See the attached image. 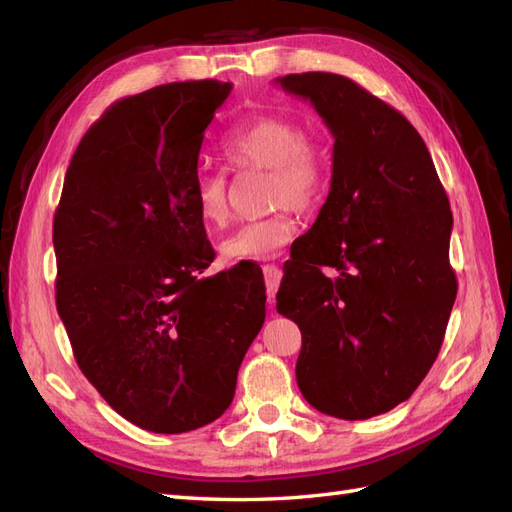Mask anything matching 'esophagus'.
<instances>
[{"label": "esophagus", "instance_id": "1", "mask_svg": "<svg viewBox=\"0 0 512 512\" xmlns=\"http://www.w3.org/2000/svg\"><path fill=\"white\" fill-rule=\"evenodd\" d=\"M265 271V284H267V297H269V307H273V299L275 292L280 288V280H282V269L277 265H265L262 267Z\"/></svg>", "mask_w": 512, "mask_h": 512}]
</instances>
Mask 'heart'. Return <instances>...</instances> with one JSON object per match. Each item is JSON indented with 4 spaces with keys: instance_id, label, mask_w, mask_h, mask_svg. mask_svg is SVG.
<instances>
[{
    "instance_id": "obj_1",
    "label": "heart",
    "mask_w": 512,
    "mask_h": 512,
    "mask_svg": "<svg viewBox=\"0 0 512 512\" xmlns=\"http://www.w3.org/2000/svg\"><path fill=\"white\" fill-rule=\"evenodd\" d=\"M224 158L235 168H269V190L280 211L245 222L220 241L226 260H262L277 254L297 232L292 207L314 205L324 190L327 158L297 123L280 115H258L230 130L222 141ZM194 205L200 220L224 226L230 215L228 181L222 170H200L194 181Z\"/></svg>"
}]
</instances>
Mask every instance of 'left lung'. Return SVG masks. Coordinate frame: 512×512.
Here are the masks:
<instances>
[{"label": "left lung", "instance_id": "obj_1", "mask_svg": "<svg viewBox=\"0 0 512 512\" xmlns=\"http://www.w3.org/2000/svg\"><path fill=\"white\" fill-rule=\"evenodd\" d=\"M275 85L309 100L335 138L327 203L290 250L277 312L301 329L307 404L363 421L406 401L440 352L457 297L453 213L425 141L393 106L331 72Z\"/></svg>", "mask_w": 512, "mask_h": 512}]
</instances>
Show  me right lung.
Returning a JSON list of instances; mask_svg holds the SVG:
<instances>
[{"label": "right lung", "mask_w": 512, "mask_h": 512, "mask_svg": "<svg viewBox=\"0 0 512 512\" xmlns=\"http://www.w3.org/2000/svg\"><path fill=\"white\" fill-rule=\"evenodd\" d=\"M232 83L123 98L87 130L53 222L55 301L74 359L106 404L153 433L220 418L265 322L252 265L213 262L194 205L198 153Z\"/></svg>", "instance_id": "1"}]
</instances>
